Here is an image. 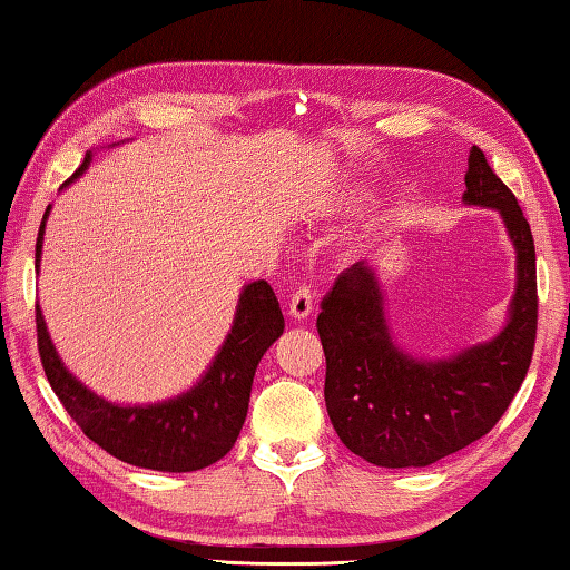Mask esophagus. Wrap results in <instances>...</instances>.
Masks as SVG:
<instances>
[{"label":"esophagus","mask_w":570,"mask_h":570,"mask_svg":"<svg viewBox=\"0 0 570 570\" xmlns=\"http://www.w3.org/2000/svg\"><path fill=\"white\" fill-rule=\"evenodd\" d=\"M314 309V294L312 288L302 284L296 292L292 294V302H288V314H292L294 320H306Z\"/></svg>","instance_id":"34e87169"}]
</instances>
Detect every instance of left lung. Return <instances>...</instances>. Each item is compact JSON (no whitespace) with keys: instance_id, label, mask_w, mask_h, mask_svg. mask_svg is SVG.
<instances>
[{"instance_id":"1","label":"left lung","mask_w":570,"mask_h":570,"mask_svg":"<svg viewBox=\"0 0 570 570\" xmlns=\"http://www.w3.org/2000/svg\"><path fill=\"white\" fill-rule=\"evenodd\" d=\"M464 203L494 207L518 253L510 320L494 340L446 360L395 347L375 271L352 264L322 299L317 332L327 357L324 401L334 431L365 462L429 466L482 439L525 381L538 330L535 243L510 187L480 147L469 151Z\"/></svg>"}]
</instances>
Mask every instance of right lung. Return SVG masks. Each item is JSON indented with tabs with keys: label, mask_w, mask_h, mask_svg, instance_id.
<instances>
[{
	"label": "right lung",
	"mask_w": 570,
	"mask_h": 570,
	"mask_svg": "<svg viewBox=\"0 0 570 570\" xmlns=\"http://www.w3.org/2000/svg\"><path fill=\"white\" fill-rule=\"evenodd\" d=\"M88 161L90 155L66 185L83 175ZM48 213L50 207L42 215L35 246L38 268ZM35 322L45 375L70 419L111 456L155 472H195L228 454L246 421L261 357L284 332V314L274 288L266 282H253L243 288L230 334L193 391L155 405H119L104 401L68 373L45 327L40 306H35Z\"/></svg>",
	"instance_id": "1"
}]
</instances>
